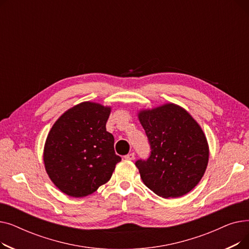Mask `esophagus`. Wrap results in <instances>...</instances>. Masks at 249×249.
Instances as JSON below:
<instances>
[{
	"instance_id": "obj_1",
	"label": "esophagus",
	"mask_w": 249,
	"mask_h": 249,
	"mask_svg": "<svg viewBox=\"0 0 249 249\" xmlns=\"http://www.w3.org/2000/svg\"><path fill=\"white\" fill-rule=\"evenodd\" d=\"M124 159H125L126 160H133L135 159V155H134L133 152H132V153H128L127 155L124 156Z\"/></svg>"
}]
</instances>
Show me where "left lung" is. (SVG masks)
Listing matches in <instances>:
<instances>
[{
	"mask_svg": "<svg viewBox=\"0 0 249 249\" xmlns=\"http://www.w3.org/2000/svg\"><path fill=\"white\" fill-rule=\"evenodd\" d=\"M138 119L151 149L147 160L135 163L144 185L162 198L191 192L202 179L209 161V145L201 126L174 103L140 110Z\"/></svg>",
	"mask_w": 249,
	"mask_h": 249,
	"instance_id": "obj_1",
	"label": "left lung"
}]
</instances>
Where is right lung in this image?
Segmentation results:
<instances>
[{
    "label": "right lung",
    "instance_id": "obj_1",
    "mask_svg": "<svg viewBox=\"0 0 249 249\" xmlns=\"http://www.w3.org/2000/svg\"><path fill=\"white\" fill-rule=\"evenodd\" d=\"M111 107L83 102L65 111L47 135L43 161L56 188L73 198L96 192L121 161L114 136L106 130Z\"/></svg>",
    "mask_w": 249,
    "mask_h": 249
}]
</instances>
